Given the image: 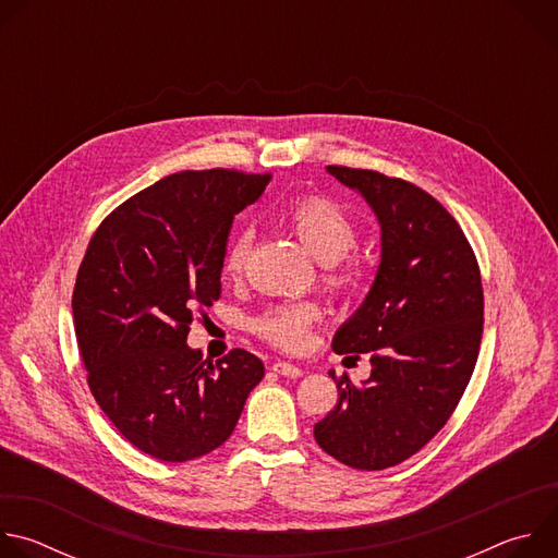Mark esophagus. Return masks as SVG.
Listing matches in <instances>:
<instances>
[{"instance_id":"1","label":"esophagus","mask_w":558,"mask_h":558,"mask_svg":"<svg viewBox=\"0 0 558 558\" xmlns=\"http://www.w3.org/2000/svg\"><path fill=\"white\" fill-rule=\"evenodd\" d=\"M271 371H276L278 375H284V377H293V379L304 373L300 366H295V364H291V362H276V364L271 366Z\"/></svg>"}]
</instances>
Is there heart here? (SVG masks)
Segmentation results:
<instances>
[{
  "label": "heart",
  "instance_id": "b5f03b06",
  "mask_svg": "<svg viewBox=\"0 0 558 558\" xmlns=\"http://www.w3.org/2000/svg\"><path fill=\"white\" fill-rule=\"evenodd\" d=\"M282 222L295 233L304 250L325 265L323 278L336 293H351L360 282V260L349 254L355 245L357 229L353 218L331 198L306 194L291 201L282 211ZM254 250V229H238L227 243L222 271L229 278L243 276ZM323 308L317 302H280L263 311L252 320V329L265 342L300 351L306 347L308 329L320 320Z\"/></svg>",
  "mask_w": 558,
  "mask_h": 558
}]
</instances>
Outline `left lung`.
Returning a JSON list of instances; mask_svg holds the SVG:
<instances>
[{
  "label": "left lung",
  "mask_w": 558,
  "mask_h": 558,
  "mask_svg": "<svg viewBox=\"0 0 558 558\" xmlns=\"http://www.w3.org/2000/svg\"><path fill=\"white\" fill-rule=\"evenodd\" d=\"M381 225L375 282L333 338L338 355L368 353L371 377L338 384L336 409L315 441L344 465L384 470L420 452L450 420L484 333L476 256L450 211L422 187L375 170L329 166Z\"/></svg>",
  "instance_id": "1"
}]
</instances>
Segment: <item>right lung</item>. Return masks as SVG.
<instances>
[{
	"label": "right lung",
	"instance_id": "add662e5",
	"mask_svg": "<svg viewBox=\"0 0 558 558\" xmlns=\"http://www.w3.org/2000/svg\"><path fill=\"white\" fill-rule=\"evenodd\" d=\"M271 174L187 170L112 209L78 265L72 315L99 409L141 452L183 463L233 433L263 362L231 349L216 364L190 349L196 311L220 298L233 216Z\"/></svg>",
	"mask_w": 558,
	"mask_h": 558
}]
</instances>
